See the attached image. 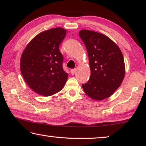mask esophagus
Masks as SVG:
<instances>
[{"label":"esophagus","mask_w":146,"mask_h":146,"mask_svg":"<svg viewBox=\"0 0 146 146\" xmlns=\"http://www.w3.org/2000/svg\"><path fill=\"white\" fill-rule=\"evenodd\" d=\"M76 69H72V70H71V74L72 75L76 73Z\"/></svg>","instance_id":"34e87169"}]
</instances>
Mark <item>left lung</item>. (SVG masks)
<instances>
[{"mask_svg": "<svg viewBox=\"0 0 146 146\" xmlns=\"http://www.w3.org/2000/svg\"><path fill=\"white\" fill-rule=\"evenodd\" d=\"M79 35L86 45L91 72L83 89L92 99L102 100L122 84L125 75L123 55L117 45L106 35L89 30H81Z\"/></svg>", "mask_w": 146, "mask_h": 146, "instance_id": "left-lung-1", "label": "left lung"}]
</instances>
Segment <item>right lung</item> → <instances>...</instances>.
Here are the masks:
<instances>
[{"label":"right lung","instance_id":"1","mask_svg":"<svg viewBox=\"0 0 146 146\" xmlns=\"http://www.w3.org/2000/svg\"><path fill=\"white\" fill-rule=\"evenodd\" d=\"M66 33L60 27L43 31L31 40L22 53L21 73L29 87L38 95L49 96L57 93L68 79L59 49Z\"/></svg>","mask_w":146,"mask_h":146}]
</instances>
